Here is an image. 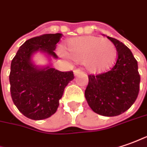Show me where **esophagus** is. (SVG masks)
<instances>
[{
	"mask_svg": "<svg viewBox=\"0 0 147 147\" xmlns=\"http://www.w3.org/2000/svg\"><path fill=\"white\" fill-rule=\"evenodd\" d=\"M80 73H82V71L80 69L74 70V76H79Z\"/></svg>",
	"mask_w": 147,
	"mask_h": 147,
	"instance_id": "obj_1",
	"label": "esophagus"
}]
</instances>
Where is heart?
Masks as SVG:
<instances>
[{"label": "heart", "instance_id": "heart-1", "mask_svg": "<svg viewBox=\"0 0 147 147\" xmlns=\"http://www.w3.org/2000/svg\"><path fill=\"white\" fill-rule=\"evenodd\" d=\"M58 53L64 59L82 61L85 68L92 73H100L110 69L117 55L115 46L111 41L92 35L67 40L65 51L59 49Z\"/></svg>", "mask_w": 147, "mask_h": 147}]
</instances>
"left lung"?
<instances>
[{"instance_id": "obj_1", "label": "left lung", "mask_w": 147, "mask_h": 147, "mask_svg": "<svg viewBox=\"0 0 147 147\" xmlns=\"http://www.w3.org/2000/svg\"><path fill=\"white\" fill-rule=\"evenodd\" d=\"M107 38L117 49V62L108 72L88 76L84 95L92 111L105 117H114L128 110L135 102L140 76L131 51L117 39Z\"/></svg>"}]
</instances>
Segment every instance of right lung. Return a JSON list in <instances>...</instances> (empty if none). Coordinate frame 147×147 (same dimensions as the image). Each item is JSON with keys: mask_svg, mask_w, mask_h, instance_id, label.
<instances>
[{"mask_svg": "<svg viewBox=\"0 0 147 147\" xmlns=\"http://www.w3.org/2000/svg\"><path fill=\"white\" fill-rule=\"evenodd\" d=\"M63 34H47L27 40L20 47L11 62L9 83L12 100L24 116L32 120L47 119L59 105L63 91L74 79L73 72L59 71L33 61L36 53L57 59L54 51Z\"/></svg>", "mask_w": 147, "mask_h": 147, "instance_id": "add662e5", "label": "right lung"}]
</instances>
